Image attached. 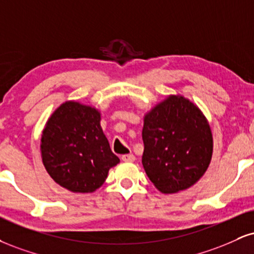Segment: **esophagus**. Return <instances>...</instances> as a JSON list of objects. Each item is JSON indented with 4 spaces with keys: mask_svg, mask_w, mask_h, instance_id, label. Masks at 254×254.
I'll use <instances>...</instances> for the list:
<instances>
[{
    "mask_svg": "<svg viewBox=\"0 0 254 254\" xmlns=\"http://www.w3.org/2000/svg\"><path fill=\"white\" fill-rule=\"evenodd\" d=\"M122 160H123L124 162H133L136 160V157L133 156L132 154H127V155H123V156H122Z\"/></svg>",
    "mask_w": 254,
    "mask_h": 254,
    "instance_id": "esophagus-1",
    "label": "esophagus"
}]
</instances>
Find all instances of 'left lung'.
Instances as JSON below:
<instances>
[{"label": "left lung", "mask_w": 254, "mask_h": 254, "mask_svg": "<svg viewBox=\"0 0 254 254\" xmlns=\"http://www.w3.org/2000/svg\"><path fill=\"white\" fill-rule=\"evenodd\" d=\"M142 163L164 194L195 185L213 154L210 127L201 110L182 96H169L144 116Z\"/></svg>", "instance_id": "obj_1"}]
</instances>
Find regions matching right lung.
Here are the masks:
<instances>
[{"label":"right lung","mask_w":254,"mask_h":254,"mask_svg":"<svg viewBox=\"0 0 254 254\" xmlns=\"http://www.w3.org/2000/svg\"><path fill=\"white\" fill-rule=\"evenodd\" d=\"M42 163L52 179L73 193H92L119 158L100 127V112L65 102L52 114L41 136Z\"/></svg>","instance_id":"1"}]
</instances>
